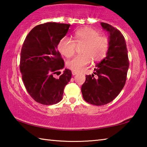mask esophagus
<instances>
[{
    "instance_id": "34e87169",
    "label": "esophagus",
    "mask_w": 147,
    "mask_h": 147,
    "mask_svg": "<svg viewBox=\"0 0 147 147\" xmlns=\"http://www.w3.org/2000/svg\"><path fill=\"white\" fill-rule=\"evenodd\" d=\"M78 74V73H77L76 71H72V74H73V76L76 75V74Z\"/></svg>"
}]
</instances>
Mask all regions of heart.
I'll use <instances>...</instances> for the list:
<instances>
[{"mask_svg": "<svg viewBox=\"0 0 147 147\" xmlns=\"http://www.w3.org/2000/svg\"><path fill=\"white\" fill-rule=\"evenodd\" d=\"M82 55L76 56L67 61V66L73 71L79 72L91 61H99L106 56L109 41L106 36L91 27H83L74 32L73 40L64 37L59 40L58 50L62 55L70 58L75 53L76 46H82Z\"/></svg>", "mask_w": 147, "mask_h": 147, "instance_id": "obj_1", "label": "heart"}]
</instances>
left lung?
I'll return each mask as SVG.
<instances>
[{
  "instance_id": "8db88e82",
  "label": "left lung",
  "mask_w": 147,
  "mask_h": 147,
  "mask_svg": "<svg viewBox=\"0 0 147 147\" xmlns=\"http://www.w3.org/2000/svg\"><path fill=\"white\" fill-rule=\"evenodd\" d=\"M109 32V45L106 57L96 65L94 74L86 76L82 86L83 98L87 102L102 106L113 100L125 85L129 67L126 44L121 32L110 24L101 23Z\"/></svg>"
}]
</instances>
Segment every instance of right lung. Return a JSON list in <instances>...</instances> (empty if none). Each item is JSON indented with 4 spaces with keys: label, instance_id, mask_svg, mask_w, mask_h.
Returning <instances> with one entry per match:
<instances>
[{
    "label": "right lung",
    "instance_id": "right-lung-1",
    "mask_svg": "<svg viewBox=\"0 0 147 147\" xmlns=\"http://www.w3.org/2000/svg\"><path fill=\"white\" fill-rule=\"evenodd\" d=\"M69 26L70 24L57 23L39 24L24 39L20 71L27 92L39 104L53 105L60 102L65 87L71 78V71L67 69L58 78L54 77L64 67L57 46Z\"/></svg>",
    "mask_w": 147,
    "mask_h": 147
}]
</instances>
